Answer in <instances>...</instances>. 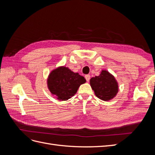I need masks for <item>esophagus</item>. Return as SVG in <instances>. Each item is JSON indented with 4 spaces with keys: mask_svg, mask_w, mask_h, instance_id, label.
Masks as SVG:
<instances>
[{
    "mask_svg": "<svg viewBox=\"0 0 155 155\" xmlns=\"http://www.w3.org/2000/svg\"><path fill=\"white\" fill-rule=\"evenodd\" d=\"M85 78L86 79L87 81H89V80H90V79H91V76L89 74H87V75H85Z\"/></svg>",
    "mask_w": 155,
    "mask_h": 155,
    "instance_id": "obj_1",
    "label": "esophagus"
}]
</instances>
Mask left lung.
Instances as JSON below:
<instances>
[{
    "mask_svg": "<svg viewBox=\"0 0 155 155\" xmlns=\"http://www.w3.org/2000/svg\"><path fill=\"white\" fill-rule=\"evenodd\" d=\"M90 84L95 95L105 101L113 99L118 92V83L116 79L106 70H101L98 76L92 78Z\"/></svg>",
    "mask_w": 155,
    "mask_h": 155,
    "instance_id": "left-lung-1",
    "label": "left lung"
}]
</instances>
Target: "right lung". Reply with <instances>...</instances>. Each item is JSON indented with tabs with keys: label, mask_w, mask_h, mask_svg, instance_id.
<instances>
[{
	"label": "right lung",
	"mask_w": 155,
	"mask_h": 155,
	"mask_svg": "<svg viewBox=\"0 0 155 155\" xmlns=\"http://www.w3.org/2000/svg\"><path fill=\"white\" fill-rule=\"evenodd\" d=\"M86 79L68 67L61 66L51 70L47 79V86L51 95L58 100L66 101L76 94Z\"/></svg>",
	"instance_id": "obj_1"
}]
</instances>
